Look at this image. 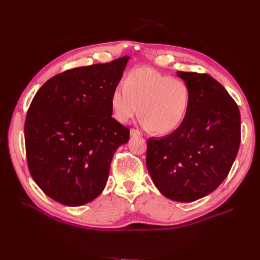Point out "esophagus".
<instances>
[{"instance_id": "34e87169", "label": "esophagus", "mask_w": 260, "mask_h": 260, "mask_svg": "<svg viewBox=\"0 0 260 260\" xmlns=\"http://www.w3.org/2000/svg\"><path fill=\"white\" fill-rule=\"evenodd\" d=\"M130 135H131V137H141V136H142V133H141L137 129H131L130 130Z\"/></svg>"}]
</instances>
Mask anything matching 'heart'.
Masks as SVG:
<instances>
[{"label":"heart","mask_w":260,"mask_h":260,"mask_svg":"<svg viewBox=\"0 0 260 260\" xmlns=\"http://www.w3.org/2000/svg\"><path fill=\"white\" fill-rule=\"evenodd\" d=\"M190 103V89L184 81L149 67L131 70L111 95L113 115L118 121L128 122L140 111L143 127L157 135L177 130L185 119Z\"/></svg>","instance_id":"heart-1"}]
</instances>
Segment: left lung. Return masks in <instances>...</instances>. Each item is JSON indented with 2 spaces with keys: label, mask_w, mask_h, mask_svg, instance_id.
I'll return each instance as SVG.
<instances>
[{
  "label": "left lung",
  "mask_w": 260,
  "mask_h": 260,
  "mask_svg": "<svg viewBox=\"0 0 260 260\" xmlns=\"http://www.w3.org/2000/svg\"><path fill=\"white\" fill-rule=\"evenodd\" d=\"M177 75L190 89V109L177 130L147 140L146 167L164 196L190 203L215 191L229 174L241 142V116L209 75Z\"/></svg>",
  "instance_id": "1"
}]
</instances>
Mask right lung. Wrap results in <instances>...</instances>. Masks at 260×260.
I'll return each instance as SVG.
<instances>
[{"label":"right lung","instance_id":"add662e5","mask_svg":"<svg viewBox=\"0 0 260 260\" xmlns=\"http://www.w3.org/2000/svg\"><path fill=\"white\" fill-rule=\"evenodd\" d=\"M129 56L67 70L37 92L25 122L30 175L66 206L90 203L104 190L117 147L130 131L112 117L111 95Z\"/></svg>","mask_w":260,"mask_h":260}]
</instances>
